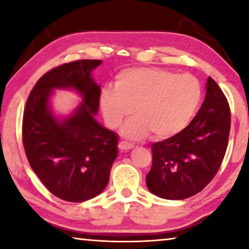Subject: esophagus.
Segmentation results:
<instances>
[{
	"mask_svg": "<svg viewBox=\"0 0 249 249\" xmlns=\"http://www.w3.org/2000/svg\"><path fill=\"white\" fill-rule=\"evenodd\" d=\"M118 146L121 151H129V149L134 148V145L130 144V142H124V141L119 142Z\"/></svg>",
	"mask_w": 249,
	"mask_h": 249,
	"instance_id": "34e87169",
	"label": "esophagus"
}]
</instances>
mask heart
<instances>
[{"label":"heart","instance_id":"heart-1","mask_svg":"<svg viewBox=\"0 0 249 249\" xmlns=\"http://www.w3.org/2000/svg\"><path fill=\"white\" fill-rule=\"evenodd\" d=\"M203 97L198 79L161 68H131L115 77L114 88L101 91L100 107L107 124L117 128L134 108L135 118L122 128L131 139L172 137L195 115Z\"/></svg>","mask_w":249,"mask_h":249}]
</instances>
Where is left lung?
Returning <instances> with one entry per match:
<instances>
[{
  "mask_svg": "<svg viewBox=\"0 0 249 249\" xmlns=\"http://www.w3.org/2000/svg\"><path fill=\"white\" fill-rule=\"evenodd\" d=\"M229 132V103L209 77L205 100L192 122L152 145L153 163L146 176L149 192L165 199H185L203 190L223 161Z\"/></svg>",
  "mask_w": 249,
  "mask_h": 249,
  "instance_id": "1",
  "label": "left lung"
}]
</instances>
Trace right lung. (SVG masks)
<instances>
[{
    "label": "right lung",
    "instance_id": "right-lung-1",
    "mask_svg": "<svg viewBox=\"0 0 249 249\" xmlns=\"http://www.w3.org/2000/svg\"><path fill=\"white\" fill-rule=\"evenodd\" d=\"M101 63L79 60L50 70L30 91L23 111L22 142L29 164L43 185L67 202L100 195L118 155V135L95 119L101 87L91 71ZM54 89H73L83 98L69 117L59 119L50 110Z\"/></svg>",
    "mask_w": 249,
    "mask_h": 249
}]
</instances>
